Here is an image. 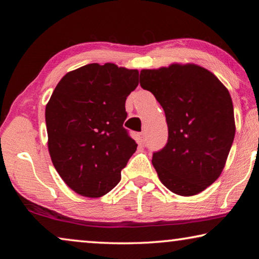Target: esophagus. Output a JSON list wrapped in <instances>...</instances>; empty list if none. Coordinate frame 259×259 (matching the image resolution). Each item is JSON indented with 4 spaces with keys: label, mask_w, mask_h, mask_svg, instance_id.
I'll return each mask as SVG.
<instances>
[{
    "label": "esophagus",
    "mask_w": 259,
    "mask_h": 259,
    "mask_svg": "<svg viewBox=\"0 0 259 259\" xmlns=\"http://www.w3.org/2000/svg\"><path fill=\"white\" fill-rule=\"evenodd\" d=\"M137 140H138L139 144H145L146 143V136H145V134H144V133L138 134Z\"/></svg>",
    "instance_id": "1"
}]
</instances>
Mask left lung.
<instances>
[{
    "label": "left lung",
    "instance_id": "obj_1",
    "mask_svg": "<svg viewBox=\"0 0 259 259\" xmlns=\"http://www.w3.org/2000/svg\"><path fill=\"white\" fill-rule=\"evenodd\" d=\"M139 82L160 103L168 124V142L152 157L160 181L178 195L204 191L221 176L234 140L229 90L194 64L143 69Z\"/></svg>",
    "mask_w": 259,
    "mask_h": 259
}]
</instances>
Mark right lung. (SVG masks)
Listing matches in <instances>:
<instances>
[{
	"mask_svg": "<svg viewBox=\"0 0 259 259\" xmlns=\"http://www.w3.org/2000/svg\"><path fill=\"white\" fill-rule=\"evenodd\" d=\"M138 75L111 63L89 64L55 88L46 107L48 147L57 172L77 194L100 198L113 190L137 150L123 122Z\"/></svg>",
	"mask_w": 259,
	"mask_h": 259,
	"instance_id": "add662e5",
	"label": "right lung"
}]
</instances>
